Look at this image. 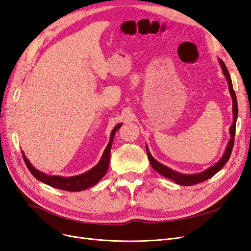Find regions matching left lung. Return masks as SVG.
Masks as SVG:
<instances>
[{"label":"left lung","instance_id":"8db88e82","mask_svg":"<svg viewBox=\"0 0 251 251\" xmlns=\"http://www.w3.org/2000/svg\"><path fill=\"white\" fill-rule=\"evenodd\" d=\"M219 63H220V65H221L223 74L225 75L227 83H228V89H229V92H230V96L232 98V116H233V124L231 125V126L229 128L230 140H229L228 144H227L225 153L222 156V158L220 159V160L215 165L210 166L209 169L205 170L202 173L194 174V175H185V174L178 173L176 171H173L172 169L168 168V166H165L161 163H159L158 161H156L155 159L153 158V156L151 155L149 148L147 147V153H148V157H149V160L151 162V168H153L156 172H158L160 175H162V176L173 180L175 183H177L179 185L191 186V185L198 184V183H200V182H203L205 180L211 178L212 176H214V175H216L220 170L223 168V166L226 164V162L229 160V157L231 155V151H232L233 143H234L235 123H237V117H238V102H237V96H235L234 90H233V87H232V82H231L229 72H228V70H227V68H226L225 64L223 63L222 59L219 58Z\"/></svg>","mask_w":251,"mask_h":251}]
</instances>
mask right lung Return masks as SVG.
<instances>
[{
    "label": "right lung",
    "instance_id": "1",
    "mask_svg": "<svg viewBox=\"0 0 251 251\" xmlns=\"http://www.w3.org/2000/svg\"><path fill=\"white\" fill-rule=\"evenodd\" d=\"M120 126H121V124L117 125L115 127L113 128V131L111 132L110 141L103 151L100 162H98L93 169H91L90 171L83 173L81 175H78V176H73V177L49 176V175L42 173L39 170H36L34 166L29 162V160L25 156L24 151H22V155H23V158H24V161L27 165L28 170L37 180H40L41 182H44V183H46L52 187L63 189V191L80 192V191H83V189L89 188L91 186L95 185L96 183H98V182L100 181V179L104 176L105 173H107V171L109 169L111 148H112L114 136H115L116 131Z\"/></svg>",
    "mask_w": 251,
    "mask_h": 251
}]
</instances>
